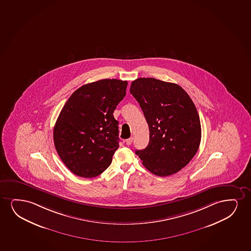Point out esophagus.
<instances>
[{
    "label": "esophagus",
    "instance_id": "obj_1",
    "mask_svg": "<svg viewBox=\"0 0 251 251\" xmlns=\"http://www.w3.org/2000/svg\"><path fill=\"white\" fill-rule=\"evenodd\" d=\"M132 142H133V138H129V139L126 140V145H127V146H130Z\"/></svg>",
    "mask_w": 251,
    "mask_h": 251
}]
</instances>
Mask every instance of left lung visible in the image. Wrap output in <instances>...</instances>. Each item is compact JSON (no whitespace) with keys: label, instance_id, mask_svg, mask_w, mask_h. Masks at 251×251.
<instances>
[{"label":"left lung","instance_id":"left-lung-1","mask_svg":"<svg viewBox=\"0 0 251 251\" xmlns=\"http://www.w3.org/2000/svg\"><path fill=\"white\" fill-rule=\"evenodd\" d=\"M130 94L150 131L148 146L135 153L156 176L179 172L195 156L201 141L200 119L192 99L179 85L151 77L132 81Z\"/></svg>","mask_w":251,"mask_h":251}]
</instances>
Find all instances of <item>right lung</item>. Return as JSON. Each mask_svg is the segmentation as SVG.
<instances>
[{"label":"right lung","mask_w":251,"mask_h":251,"mask_svg":"<svg viewBox=\"0 0 251 251\" xmlns=\"http://www.w3.org/2000/svg\"><path fill=\"white\" fill-rule=\"evenodd\" d=\"M127 81L103 79L76 89L66 101L53 128L57 152L65 166L83 178L110 166L119 147L113 112L126 95Z\"/></svg>","instance_id":"1"}]
</instances>
